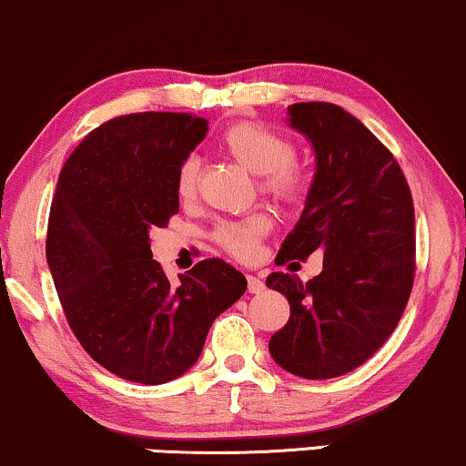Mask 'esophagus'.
I'll list each match as a JSON object with an SVG mask.
<instances>
[{"label":"esophagus","mask_w":466,"mask_h":466,"mask_svg":"<svg viewBox=\"0 0 466 466\" xmlns=\"http://www.w3.org/2000/svg\"><path fill=\"white\" fill-rule=\"evenodd\" d=\"M247 281H248V292H253V295H258V292H261V290L266 289L264 281H261L259 277H255V275H248Z\"/></svg>","instance_id":"1"}]
</instances>
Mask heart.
<instances>
[{"mask_svg": "<svg viewBox=\"0 0 466 466\" xmlns=\"http://www.w3.org/2000/svg\"><path fill=\"white\" fill-rule=\"evenodd\" d=\"M227 156L250 174L259 176V189L275 200L295 205L310 187L306 165L292 156V143L286 136L253 120H239L231 125L219 140ZM198 191V160L187 158L177 167L176 193L182 202H189ZM270 231L266 216H250L238 222L219 224L213 239L219 248L238 259H250L258 253L259 239Z\"/></svg>", "mask_w": 466, "mask_h": 466, "instance_id": "1", "label": "heart"}]
</instances>
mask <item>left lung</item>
<instances>
[{"mask_svg": "<svg viewBox=\"0 0 466 466\" xmlns=\"http://www.w3.org/2000/svg\"><path fill=\"white\" fill-rule=\"evenodd\" d=\"M289 123L310 140L317 169L277 259L321 250L323 270L306 284L266 277L290 303L268 350L286 372L323 380L363 365L399 326L414 286V202L391 151L343 107L295 103Z\"/></svg>", "mask_w": 466, "mask_h": 466, "instance_id": "left-lung-1", "label": "left lung"}]
</instances>
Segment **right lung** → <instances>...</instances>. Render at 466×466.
<instances>
[{"mask_svg": "<svg viewBox=\"0 0 466 466\" xmlns=\"http://www.w3.org/2000/svg\"><path fill=\"white\" fill-rule=\"evenodd\" d=\"M207 129L174 112L107 120L72 151L52 198L46 259L67 323L96 363L132 383L185 374L216 317L247 290L218 258L177 284L151 259L149 231L177 213V167Z\"/></svg>", "mask_w": 466, "mask_h": 466, "instance_id": "obj_1", "label": "right lung"}]
</instances>
